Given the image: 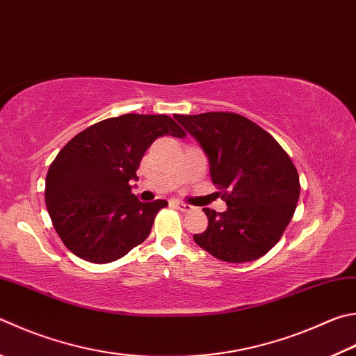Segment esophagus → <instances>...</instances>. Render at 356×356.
<instances>
[{
    "label": "esophagus",
    "instance_id": "esophagus-1",
    "mask_svg": "<svg viewBox=\"0 0 356 356\" xmlns=\"http://www.w3.org/2000/svg\"><path fill=\"white\" fill-rule=\"evenodd\" d=\"M174 205H176L177 209L182 210V211H191L193 209H195V207H193V205L185 204V202H180V200H174Z\"/></svg>",
    "mask_w": 356,
    "mask_h": 356
}]
</instances>
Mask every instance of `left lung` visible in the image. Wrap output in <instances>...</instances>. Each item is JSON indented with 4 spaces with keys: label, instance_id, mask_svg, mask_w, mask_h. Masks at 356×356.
I'll list each match as a JSON object with an SVG mask.
<instances>
[{
    "label": "left lung",
    "instance_id": "1",
    "mask_svg": "<svg viewBox=\"0 0 356 356\" xmlns=\"http://www.w3.org/2000/svg\"><path fill=\"white\" fill-rule=\"evenodd\" d=\"M210 163L227 210L204 209L209 227L193 235L204 250L229 263L258 260L279 243L300 195L288 154L254 121L230 112L176 115Z\"/></svg>",
    "mask_w": 356,
    "mask_h": 356
}]
</instances>
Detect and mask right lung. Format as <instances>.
Instances as JSON below:
<instances>
[{
  "label": "right lung",
  "instance_id": "1",
  "mask_svg": "<svg viewBox=\"0 0 356 356\" xmlns=\"http://www.w3.org/2000/svg\"><path fill=\"white\" fill-rule=\"evenodd\" d=\"M161 135L185 132L168 115L126 113L102 120L71 138L47 174L44 202L57 235L82 260L111 263L151 234L166 200L141 202L132 180Z\"/></svg>",
  "mask_w": 356,
  "mask_h": 356
}]
</instances>
